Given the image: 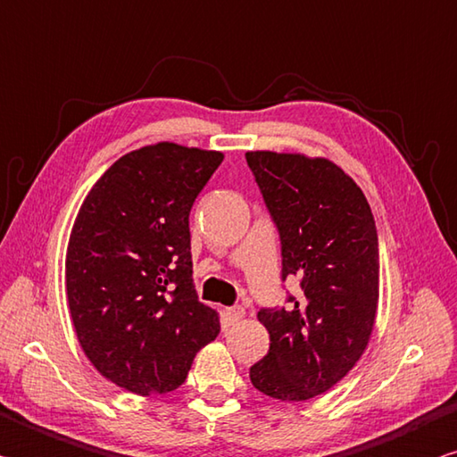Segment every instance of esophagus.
<instances>
[{
	"mask_svg": "<svg viewBox=\"0 0 457 457\" xmlns=\"http://www.w3.org/2000/svg\"><path fill=\"white\" fill-rule=\"evenodd\" d=\"M245 315V310L242 308V305H234V308H228L226 310V320L228 323H237L239 320H242Z\"/></svg>",
	"mask_w": 457,
	"mask_h": 457,
	"instance_id": "34e87169",
	"label": "esophagus"
}]
</instances>
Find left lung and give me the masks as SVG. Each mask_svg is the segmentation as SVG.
Segmentation results:
<instances>
[{"mask_svg": "<svg viewBox=\"0 0 457 457\" xmlns=\"http://www.w3.org/2000/svg\"><path fill=\"white\" fill-rule=\"evenodd\" d=\"M279 231L281 279L300 278L286 308L257 312L270 352L250 368L262 394L303 402L334 387L361 358L379 297L378 229L358 184L326 157L247 152Z\"/></svg>", "mask_w": 457, "mask_h": 457, "instance_id": "left-lung-1", "label": "left lung"}]
</instances>
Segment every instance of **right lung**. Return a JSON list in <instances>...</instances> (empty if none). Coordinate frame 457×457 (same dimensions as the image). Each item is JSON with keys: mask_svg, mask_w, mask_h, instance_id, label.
I'll return each mask as SVG.
<instances>
[{"mask_svg": "<svg viewBox=\"0 0 457 457\" xmlns=\"http://www.w3.org/2000/svg\"><path fill=\"white\" fill-rule=\"evenodd\" d=\"M221 152L162 142L120 157L81 204L65 255L73 328L104 378L139 395L187 378L220 334L197 300L189 212Z\"/></svg>", "mask_w": 457, "mask_h": 457, "instance_id": "right-lung-1", "label": "right lung"}]
</instances>
